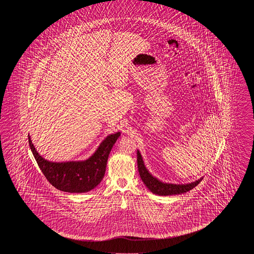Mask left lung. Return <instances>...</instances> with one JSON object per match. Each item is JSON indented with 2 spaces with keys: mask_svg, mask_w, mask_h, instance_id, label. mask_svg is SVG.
Masks as SVG:
<instances>
[{
  "mask_svg": "<svg viewBox=\"0 0 254 254\" xmlns=\"http://www.w3.org/2000/svg\"><path fill=\"white\" fill-rule=\"evenodd\" d=\"M137 164H138V171H139L140 179L143 182V184H145L146 187L150 190L152 193L160 195V196L182 194L184 192H187L200 184V181L203 179V177H201L190 184H175L163 183L159 179L154 177L148 171L139 150H137Z\"/></svg>",
  "mask_w": 254,
  "mask_h": 254,
  "instance_id": "1",
  "label": "left lung"
}]
</instances>
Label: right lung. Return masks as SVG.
<instances>
[{"label":"right lung","instance_id":"1","mask_svg":"<svg viewBox=\"0 0 254 254\" xmlns=\"http://www.w3.org/2000/svg\"><path fill=\"white\" fill-rule=\"evenodd\" d=\"M121 132L109 134L98 146L92 156L84 161L51 162L39 154L33 145L31 136L28 135L30 148L49 183L56 189L70 192L82 193L94 189L102 182L109 154Z\"/></svg>","mask_w":254,"mask_h":254}]
</instances>
